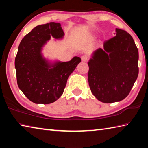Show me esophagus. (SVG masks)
I'll use <instances>...</instances> for the list:
<instances>
[{
    "label": "esophagus",
    "mask_w": 148,
    "mask_h": 148,
    "mask_svg": "<svg viewBox=\"0 0 148 148\" xmlns=\"http://www.w3.org/2000/svg\"><path fill=\"white\" fill-rule=\"evenodd\" d=\"M81 59H82V61L86 62V61H88L89 57H88V56H86V55H83V56L81 57Z\"/></svg>",
    "instance_id": "34e87169"
}]
</instances>
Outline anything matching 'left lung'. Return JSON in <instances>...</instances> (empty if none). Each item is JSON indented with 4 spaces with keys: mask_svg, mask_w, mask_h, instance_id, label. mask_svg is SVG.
<instances>
[{
    "mask_svg": "<svg viewBox=\"0 0 148 148\" xmlns=\"http://www.w3.org/2000/svg\"><path fill=\"white\" fill-rule=\"evenodd\" d=\"M116 36L104 42L88 62V82L101 102L112 103L128 96L138 75V50L131 34L116 29Z\"/></svg>",
    "mask_w": 148,
    "mask_h": 148,
    "instance_id": "obj_1",
    "label": "left lung"
}]
</instances>
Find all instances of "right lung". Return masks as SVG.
Wrapping results in <instances>:
<instances>
[{"label": "right lung", "mask_w": 148, "mask_h": 148, "mask_svg": "<svg viewBox=\"0 0 148 148\" xmlns=\"http://www.w3.org/2000/svg\"><path fill=\"white\" fill-rule=\"evenodd\" d=\"M64 33L59 23L36 26L20 42L15 59L17 82L26 97L36 104L56 101L66 86L67 79L81 62L74 57L67 62H50L42 54V47L51 36L62 39Z\"/></svg>", "instance_id": "add662e5"}]
</instances>
